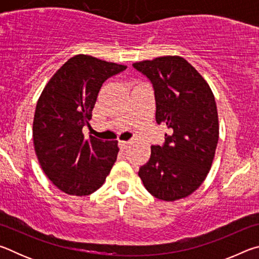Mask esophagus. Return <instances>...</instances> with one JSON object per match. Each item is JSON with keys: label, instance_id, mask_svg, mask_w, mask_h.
I'll use <instances>...</instances> for the list:
<instances>
[{"label": "esophagus", "instance_id": "obj_1", "mask_svg": "<svg viewBox=\"0 0 259 259\" xmlns=\"http://www.w3.org/2000/svg\"><path fill=\"white\" fill-rule=\"evenodd\" d=\"M128 146H129L128 142H124V140H120L119 142V147L121 148V150H125Z\"/></svg>", "mask_w": 259, "mask_h": 259}]
</instances>
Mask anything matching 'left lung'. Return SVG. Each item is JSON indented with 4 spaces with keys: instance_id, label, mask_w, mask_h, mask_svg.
Returning <instances> with one entry per match:
<instances>
[{
    "instance_id": "1",
    "label": "left lung",
    "mask_w": 259,
    "mask_h": 259,
    "mask_svg": "<svg viewBox=\"0 0 259 259\" xmlns=\"http://www.w3.org/2000/svg\"><path fill=\"white\" fill-rule=\"evenodd\" d=\"M154 88L157 123L169 129L163 146H152L138 176L156 199L176 201L201 186L216 152L219 124L208 82L179 56L157 57L133 64Z\"/></svg>"
}]
</instances>
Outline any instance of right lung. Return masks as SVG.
Returning a JSON list of instances; mask_svg holds the SVG:
<instances>
[{"label":"right lung","mask_w":259,"mask_h":259,"mask_svg":"<svg viewBox=\"0 0 259 259\" xmlns=\"http://www.w3.org/2000/svg\"><path fill=\"white\" fill-rule=\"evenodd\" d=\"M125 65L89 55L68 59L47 83L37 100L33 142L37 160L54 185L69 195L98 190L115 163L117 140L85 138L103 83L124 71Z\"/></svg>","instance_id":"right-lung-1"}]
</instances>
